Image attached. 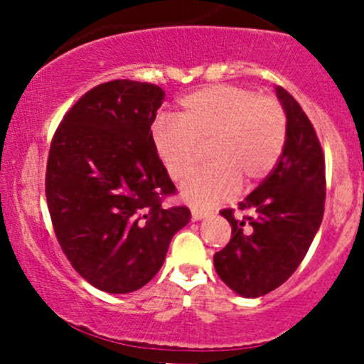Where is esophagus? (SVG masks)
Returning a JSON list of instances; mask_svg holds the SVG:
<instances>
[{
  "label": "esophagus",
  "mask_w": 364,
  "mask_h": 364,
  "mask_svg": "<svg viewBox=\"0 0 364 364\" xmlns=\"http://www.w3.org/2000/svg\"><path fill=\"white\" fill-rule=\"evenodd\" d=\"M208 215H211V211H209V209H196L193 208L192 209V220H203V218H205V216Z\"/></svg>",
  "instance_id": "34e87169"
}]
</instances>
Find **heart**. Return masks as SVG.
<instances>
[{
    "instance_id": "heart-1",
    "label": "heart",
    "mask_w": 364,
    "mask_h": 364,
    "mask_svg": "<svg viewBox=\"0 0 364 364\" xmlns=\"http://www.w3.org/2000/svg\"><path fill=\"white\" fill-rule=\"evenodd\" d=\"M153 146L165 171L183 181L199 168L209 146L213 164L183 186L193 205H211L266 178L284 153L287 114L280 102L230 84L203 87L179 102L176 116H160Z\"/></svg>"
}]
</instances>
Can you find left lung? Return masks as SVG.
<instances>
[{
	"mask_svg": "<svg viewBox=\"0 0 364 364\" xmlns=\"http://www.w3.org/2000/svg\"><path fill=\"white\" fill-rule=\"evenodd\" d=\"M287 114L284 153L267 178L234 209H222L232 227L225 248L215 253L218 277L237 294L259 297L280 287L306 255L324 215L326 164L317 132L301 105L282 86Z\"/></svg>",
	"mask_w": 364,
	"mask_h": 364,
	"instance_id": "left-lung-1",
	"label": "left lung"
}]
</instances>
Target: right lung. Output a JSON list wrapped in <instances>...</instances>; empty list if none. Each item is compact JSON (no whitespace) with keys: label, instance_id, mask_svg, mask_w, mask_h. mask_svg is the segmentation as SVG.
<instances>
[{"label":"right lung","instance_id":"right-lung-1","mask_svg":"<svg viewBox=\"0 0 364 364\" xmlns=\"http://www.w3.org/2000/svg\"><path fill=\"white\" fill-rule=\"evenodd\" d=\"M165 93L117 79L95 86L65 114L50 142L46 197L54 234L93 287L127 294L161 267L172 236L192 218L153 146Z\"/></svg>","mask_w":364,"mask_h":364}]
</instances>
